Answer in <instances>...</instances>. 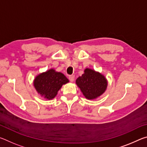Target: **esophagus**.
Returning a JSON list of instances; mask_svg holds the SVG:
<instances>
[{"instance_id": "esophagus-1", "label": "esophagus", "mask_w": 147, "mask_h": 147, "mask_svg": "<svg viewBox=\"0 0 147 147\" xmlns=\"http://www.w3.org/2000/svg\"><path fill=\"white\" fill-rule=\"evenodd\" d=\"M69 80H70L71 82H73L74 80V75H71L69 77Z\"/></svg>"}]
</instances>
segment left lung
I'll list each match as a JSON object with an SVG mask.
<instances>
[{
	"instance_id": "1",
	"label": "left lung",
	"mask_w": 147,
	"mask_h": 147,
	"mask_svg": "<svg viewBox=\"0 0 147 147\" xmlns=\"http://www.w3.org/2000/svg\"><path fill=\"white\" fill-rule=\"evenodd\" d=\"M84 74L76 80L77 86L88 100L101 96L108 87V80L102 74L93 69L86 68Z\"/></svg>"
}]
</instances>
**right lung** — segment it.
Returning <instances> with one entry per match:
<instances>
[{"mask_svg": "<svg viewBox=\"0 0 147 147\" xmlns=\"http://www.w3.org/2000/svg\"><path fill=\"white\" fill-rule=\"evenodd\" d=\"M68 82L69 80L63 73L50 69L37 75L33 84L39 95L47 100H52L55 98L62 86Z\"/></svg>", "mask_w": 147, "mask_h": 147, "instance_id": "obj_1", "label": "right lung"}]
</instances>
